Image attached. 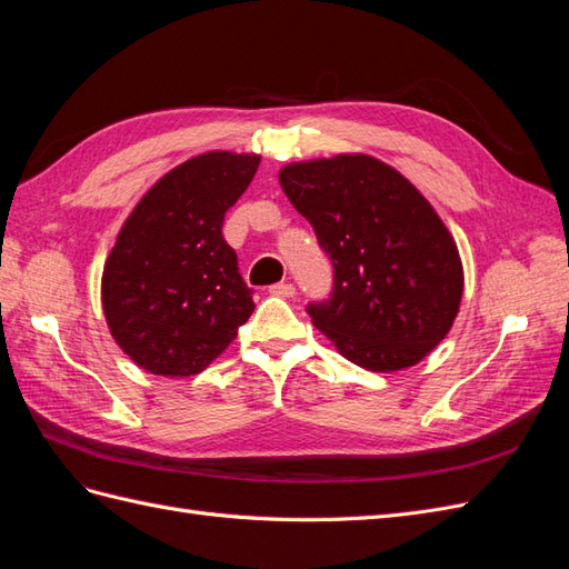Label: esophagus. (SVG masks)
I'll return each mask as SVG.
<instances>
[{
  "mask_svg": "<svg viewBox=\"0 0 569 569\" xmlns=\"http://www.w3.org/2000/svg\"><path fill=\"white\" fill-rule=\"evenodd\" d=\"M270 295L272 297H282V299H291V297L297 295V287L289 284V282H278V284L270 287Z\"/></svg>",
  "mask_w": 569,
  "mask_h": 569,
  "instance_id": "1",
  "label": "esophagus"
}]
</instances>
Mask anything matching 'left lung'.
<instances>
[{
    "instance_id": "1",
    "label": "left lung",
    "mask_w": 569,
    "mask_h": 569,
    "mask_svg": "<svg viewBox=\"0 0 569 569\" xmlns=\"http://www.w3.org/2000/svg\"><path fill=\"white\" fill-rule=\"evenodd\" d=\"M280 184L335 266V291L308 306L351 363L396 372L451 332L462 299L456 239L420 189L368 153L295 161Z\"/></svg>"
}]
</instances>
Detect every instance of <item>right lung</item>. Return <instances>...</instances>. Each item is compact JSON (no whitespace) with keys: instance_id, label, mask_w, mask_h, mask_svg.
<instances>
[{"instance_id":"obj_1","label":"right lung","mask_w":569,"mask_h":569,"mask_svg":"<svg viewBox=\"0 0 569 569\" xmlns=\"http://www.w3.org/2000/svg\"><path fill=\"white\" fill-rule=\"evenodd\" d=\"M258 163V153H199L153 182L126 218L101 272V308L134 366L199 375L249 320L251 289L222 220Z\"/></svg>"}]
</instances>
